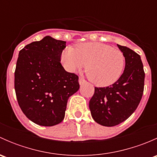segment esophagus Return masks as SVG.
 I'll list each match as a JSON object with an SVG mask.
<instances>
[{"label": "esophagus", "mask_w": 157, "mask_h": 157, "mask_svg": "<svg viewBox=\"0 0 157 157\" xmlns=\"http://www.w3.org/2000/svg\"><path fill=\"white\" fill-rule=\"evenodd\" d=\"M85 83H86V80H85L83 77H80V78H79V83H80V85L84 84Z\"/></svg>", "instance_id": "obj_1"}]
</instances>
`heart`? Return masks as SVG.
<instances>
[{"label":"heart","instance_id":"obj_1","mask_svg":"<svg viewBox=\"0 0 157 157\" xmlns=\"http://www.w3.org/2000/svg\"><path fill=\"white\" fill-rule=\"evenodd\" d=\"M61 61L68 72L86 66L89 80L97 86H108L118 81L125 66V58L119 49L99 42L80 43L63 50Z\"/></svg>","mask_w":157,"mask_h":157}]
</instances>
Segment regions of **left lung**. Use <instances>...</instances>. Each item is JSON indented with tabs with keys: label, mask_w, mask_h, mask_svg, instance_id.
I'll use <instances>...</instances> for the list:
<instances>
[{
	"label": "left lung",
	"mask_w": 157,
	"mask_h": 157,
	"mask_svg": "<svg viewBox=\"0 0 157 157\" xmlns=\"http://www.w3.org/2000/svg\"><path fill=\"white\" fill-rule=\"evenodd\" d=\"M117 45L125 58L124 72L112 85L95 87L89 104L94 121L106 127L118 125L132 115L141 100L144 87L140 56L128 47Z\"/></svg>",
	"instance_id": "1"
}]
</instances>
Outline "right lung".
Masks as SVG:
<instances>
[{
    "label": "right lung",
    "instance_id": "obj_1",
    "mask_svg": "<svg viewBox=\"0 0 157 157\" xmlns=\"http://www.w3.org/2000/svg\"><path fill=\"white\" fill-rule=\"evenodd\" d=\"M66 42L45 36L20 51L14 88L24 115L42 126L63 121L69 97L80 88L78 76L60 63Z\"/></svg>",
    "mask_w": 157,
    "mask_h": 157
}]
</instances>
